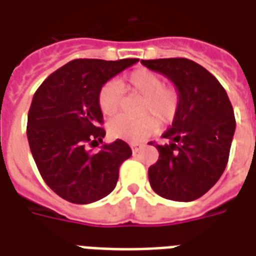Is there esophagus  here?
Listing matches in <instances>:
<instances>
[{"mask_svg":"<svg viewBox=\"0 0 256 256\" xmlns=\"http://www.w3.org/2000/svg\"><path fill=\"white\" fill-rule=\"evenodd\" d=\"M142 147H143V144H139V143H130V148H132L134 152H138Z\"/></svg>","mask_w":256,"mask_h":256,"instance_id":"34e87169","label":"esophagus"}]
</instances>
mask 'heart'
Wrapping results in <instances>:
<instances>
[{"label":"heart","instance_id":"b5f03b06","mask_svg":"<svg viewBox=\"0 0 256 256\" xmlns=\"http://www.w3.org/2000/svg\"><path fill=\"white\" fill-rule=\"evenodd\" d=\"M122 91H130L143 96L139 113L156 116L161 124L174 120L180 109L182 94L176 86L164 84L160 74L150 69H136L120 82L110 80L98 92V106L105 117L118 113ZM158 128V122L151 116L139 118L117 117L108 124V132L113 139L126 142L144 140Z\"/></svg>","mask_w":256,"mask_h":256}]
</instances>
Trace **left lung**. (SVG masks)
Wrapping results in <instances>:
<instances>
[{
	"mask_svg": "<svg viewBox=\"0 0 256 256\" xmlns=\"http://www.w3.org/2000/svg\"><path fill=\"white\" fill-rule=\"evenodd\" d=\"M176 86L180 109L156 144L158 161L148 168L156 194L176 202H191L204 195L225 170L236 120L221 83L202 65L188 58L142 60ZM150 144H152L151 142Z\"/></svg>",
	"mask_w": 256,
	"mask_h": 256,
	"instance_id": "1",
	"label": "left lung"
}]
</instances>
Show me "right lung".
<instances>
[{"mask_svg":"<svg viewBox=\"0 0 256 256\" xmlns=\"http://www.w3.org/2000/svg\"><path fill=\"white\" fill-rule=\"evenodd\" d=\"M138 61L74 60L50 74L34 94L27 121L30 148L44 182L65 200L87 204L114 190L121 164L132 150L121 139L95 152L88 148L106 135L100 128L98 92Z\"/></svg>","mask_w":256,"mask_h":256,"instance_id":"obj_1","label":"right lung"}]
</instances>
